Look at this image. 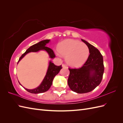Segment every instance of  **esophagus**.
Returning <instances> with one entry per match:
<instances>
[{"label":"esophagus","instance_id":"34e87169","mask_svg":"<svg viewBox=\"0 0 123 123\" xmlns=\"http://www.w3.org/2000/svg\"><path fill=\"white\" fill-rule=\"evenodd\" d=\"M62 67L63 68H67V66L65 65H64V64H62Z\"/></svg>","mask_w":123,"mask_h":123}]
</instances>
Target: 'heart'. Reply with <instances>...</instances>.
Returning a JSON list of instances; mask_svg holds the SVG:
<instances>
[{
  "label": "heart",
  "instance_id": "obj_1",
  "mask_svg": "<svg viewBox=\"0 0 123 123\" xmlns=\"http://www.w3.org/2000/svg\"><path fill=\"white\" fill-rule=\"evenodd\" d=\"M57 50L59 54L66 56V63L72 68L83 65L89 55V49L86 44L75 39L63 40L58 44Z\"/></svg>",
  "mask_w": 123,
  "mask_h": 123
}]
</instances>
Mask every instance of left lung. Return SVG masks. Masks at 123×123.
<instances>
[{
  "instance_id": "8db88e82",
  "label": "left lung",
  "mask_w": 123,
  "mask_h": 123,
  "mask_svg": "<svg viewBox=\"0 0 123 123\" xmlns=\"http://www.w3.org/2000/svg\"><path fill=\"white\" fill-rule=\"evenodd\" d=\"M81 40L88 46L90 55L81 68H69L68 80L71 90L77 93H86L94 90L101 82L104 71L103 57L99 50L87 41Z\"/></svg>"
}]
</instances>
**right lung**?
I'll return each instance as SVG.
<instances>
[{
  "label": "right lung",
  "instance_id": "right-lung-1",
  "mask_svg": "<svg viewBox=\"0 0 123 123\" xmlns=\"http://www.w3.org/2000/svg\"><path fill=\"white\" fill-rule=\"evenodd\" d=\"M50 39L43 40L42 41H40L39 43L33 44V46H31L26 50V51L23 55L21 56V57L19 59V61H18L17 62V64L26 54L30 52H37L39 51L44 50L46 51L48 53V54H49L50 58H55V55L53 51L51 49H50V48L46 47L47 43H49L50 42ZM61 69H62V65L59 66H56L50 61L49 62V66H48L46 75L44 76L43 80L39 85V86L33 89H28L25 87L24 88L29 92L34 94L41 93H43L47 91L51 87L52 84V81L54 77L59 72ZM18 82H19V81H18ZM19 83L21 86H22L19 82Z\"/></svg>",
  "mask_w": 123,
  "mask_h": 123
}]
</instances>
